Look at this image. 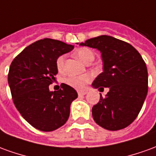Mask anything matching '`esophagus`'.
<instances>
[{
    "mask_svg": "<svg viewBox=\"0 0 156 156\" xmlns=\"http://www.w3.org/2000/svg\"><path fill=\"white\" fill-rule=\"evenodd\" d=\"M87 94L86 91H78V96H82V95H85Z\"/></svg>",
    "mask_w": 156,
    "mask_h": 156,
    "instance_id": "34e87169",
    "label": "esophagus"
}]
</instances>
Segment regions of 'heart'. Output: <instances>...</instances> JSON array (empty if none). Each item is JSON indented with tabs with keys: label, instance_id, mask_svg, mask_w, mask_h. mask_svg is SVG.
Masks as SVG:
<instances>
[{
	"label": "heart",
	"instance_id": "1",
	"mask_svg": "<svg viewBox=\"0 0 156 156\" xmlns=\"http://www.w3.org/2000/svg\"><path fill=\"white\" fill-rule=\"evenodd\" d=\"M76 55L78 58L81 59L82 61L89 63L94 59V54L92 50H90L88 48H78L76 51ZM64 62L65 56L61 55L57 58L56 61V65L58 71H62L64 68ZM92 76L90 74H84L81 76H76V75H69L67 78H65L64 82L69 86L73 88H77V89H83L84 88L85 85L91 81Z\"/></svg>",
	"mask_w": 156,
	"mask_h": 156
}]
</instances>
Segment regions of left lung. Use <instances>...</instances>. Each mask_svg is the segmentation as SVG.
Masks as SVG:
<instances>
[{"label": "left lung", "mask_w": 156, "mask_h": 156, "mask_svg": "<svg viewBox=\"0 0 156 156\" xmlns=\"http://www.w3.org/2000/svg\"><path fill=\"white\" fill-rule=\"evenodd\" d=\"M80 45L100 51L104 72L92 85L98 89L109 88L92 108L94 119L108 130L126 128L136 119L147 95L145 62L132 45L110 36L90 38Z\"/></svg>", "instance_id": "8db88e82"}]
</instances>
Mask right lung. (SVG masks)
<instances>
[{"instance_id":"1","label":"right lung","mask_w":156,"mask_h":156,"mask_svg":"<svg viewBox=\"0 0 156 156\" xmlns=\"http://www.w3.org/2000/svg\"><path fill=\"white\" fill-rule=\"evenodd\" d=\"M58 40L44 38L29 45L11 63L8 83L13 103L32 126L41 131H53L67 122L70 105L78 94L62 83L58 91L49 85L56 80L57 58L73 49Z\"/></svg>"}]
</instances>
